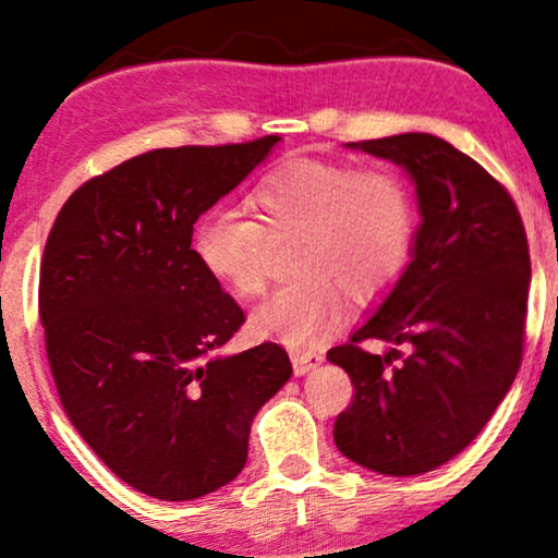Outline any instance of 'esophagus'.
Returning <instances> with one entry per match:
<instances>
[{"mask_svg":"<svg viewBox=\"0 0 558 558\" xmlns=\"http://www.w3.org/2000/svg\"><path fill=\"white\" fill-rule=\"evenodd\" d=\"M324 362V356L319 354V351H294V354H291V364H294V374L296 376H304V374H308L312 372V368H316Z\"/></svg>","mask_w":558,"mask_h":558,"instance_id":"obj_1","label":"esophagus"}]
</instances>
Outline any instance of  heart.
<instances>
[{"label":"heart","instance_id":"obj_1","mask_svg":"<svg viewBox=\"0 0 558 558\" xmlns=\"http://www.w3.org/2000/svg\"><path fill=\"white\" fill-rule=\"evenodd\" d=\"M254 219L207 211L192 250L211 279L254 299L269 281V239L299 234L302 274L256 308L252 329L291 349H312L337 327L347 291L356 302L397 284L414 250L416 211L397 171L349 161L291 157L246 196Z\"/></svg>","mask_w":558,"mask_h":558}]
</instances>
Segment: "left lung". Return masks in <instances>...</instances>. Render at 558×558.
<instances>
[{"label": "left lung", "mask_w": 558, "mask_h": 558, "mask_svg": "<svg viewBox=\"0 0 558 558\" xmlns=\"http://www.w3.org/2000/svg\"><path fill=\"white\" fill-rule=\"evenodd\" d=\"M347 147L407 171L422 225L387 299L347 344L327 351L354 384L333 441L379 474H426L476 439L517 379L531 281L526 231L509 192L439 136L409 132ZM368 338L387 340L388 354L366 352ZM393 357L402 359L397 367Z\"/></svg>", "instance_id": "obj_1"}]
</instances>
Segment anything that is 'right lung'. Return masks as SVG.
<instances>
[{
    "instance_id": "add662e5",
    "label": "right lung",
    "mask_w": 558,
    "mask_h": 558,
    "mask_svg": "<svg viewBox=\"0 0 558 558\" xmlns=\"http://www.w3.org/2000/svg\"><path fill=\"white\" fill-rule=\"evenodd\" d=\"M281 136L154 149L82 184L49 231L39 319L59 401L92 451L161 501L217 492L291 376L271 341L225 356L244 312L192 250L196 219Z\"/></svg>"
}]
</instances>
